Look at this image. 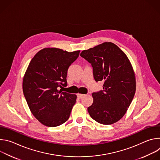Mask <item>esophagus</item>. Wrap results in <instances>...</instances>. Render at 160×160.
Instances as JSON below:
<instances>
[{
    "instance_id": "1",
    "label": "esophagus",
    "mask_w": 160,
    "mask_h": 160,
    "mask_svg": "<svg viewBox=\"0 0 160 160\" xmlns=\"http://www.w3.org/2000/svg\"><path fill=\"white\" fill-rule=\"evenodd\" d=\"M84 96H85V94H77V97H78L79 99H81V98H83Z\"/></svg>"
}]
</instances>
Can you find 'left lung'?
Instances as JSON below:
<instances>
[{"mask_svg": "<svg viewBox=\"0 0 160 160\" xmlns=\"http://www.w3.org/2000/svg\"><path fill=\"white\" fill-rule=\"evenodd\" d=\"M80 56L92 65L96 82H104L103 90L92 93L93 103L87 108L90 116L103 125L116 123L126 113L135 92V77L128 58L112 42L84 50Z\"/></svg>", "mask_w": 160, "mask_h": 160, "instance_id": "left-lung-1", "label": "left lung"}]
</instances>
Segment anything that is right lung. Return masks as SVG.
<instances>
[{
    "label": "right lung",
    "instance_id": "1",
    "mask_svg": "<svg viewBox=\"0 0 160 160\" xmlns=\"http://www.w3.org/2000/svg\"><path fill=\"white\" fill-rule=\"evenodd\" d=\"M80 51L69 52L44 48L31 60L22 80V90L33 116L43 125L54 127L70 117L77 96L63 92L68 69Z\"/></svg>",
    "mask_w": 160,
    "mask_h": 160
}]
</instances>
